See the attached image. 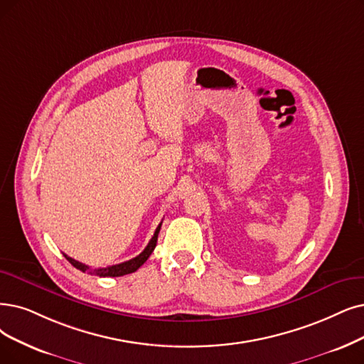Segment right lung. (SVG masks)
Instances as JSON below:
<instances>
[{
    "label": "right lung",
    "mask_w": 364,
    "mask_h": 364,
    "mask_svg": "<svg viewBox=\"0 0 364 364\" xmlns=\"http://www.w3.org/2000/svg\"><path fill=\"white\" fill-rule=\"evenodd\" d=\"M161 224H163V221L159 223V225L156 227L152 239L149 240L146 248L143 250V252H140L137 257H134V258H132V259L124 261V263L107 266V267L91 269L90 266H86V264H83V263H79V261L73 259L71 257H68V255H65V254H64V257L70 261L71 266H75V267L79 269L80 272L90 273V274H94V276H100V278H114V276H124V274H128V273H133V272H136V270L144 263V261H146V259L149 258V255H151L152 251L155 250L156 240H158V232H159V228H161Z\"/></svg>",
    "instance_id": "obj_1"
}]
</instances>
